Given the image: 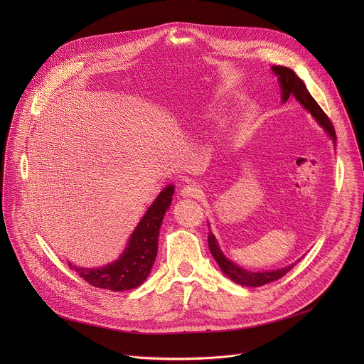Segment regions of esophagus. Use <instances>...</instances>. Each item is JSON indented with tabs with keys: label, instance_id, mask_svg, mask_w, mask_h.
<instances>
[{
	"label": "esophagus",
	"instance_id": "esophagus-1",
	"mask_svg": "<svg viewBox=\"0 0 364 364\" xmlns=\"http://www.w3.org/2000/svg\"><path fill=\"white\" fill-rule=\"evenodd\" d=\"M180 194H181L183 197L200 198V197H201V194H203V191H201V188H200L196 183H187V184H184V186L181 187Z\"/></svg>",
	"mask_w": 364,
	"mask_h": 364
}]
</instances>
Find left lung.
I'll return each mask as SVG.
<instances>
[{
	"label": "left lung",
	"instance_id": "left-lung-1",
	"mask_svg": "<svg viewBox=\"0 0 364 364\" xmlns=\"http://www.w3.org/2000/svg\"><path fill=\"white\" fill-rule=\"evenodd\" d=\"M272 72L278 76V82H279L281 92H282V102H287L289 96H295V99L301 103V105L311 115L316 118V121L324 128V131L336 142V131H334V127H333L330 118L320 108V105L316 102V99L309 95V92L305 87L304 82L295 75V72L292 69H289V68H285V66H272ZM207 242H209L210 252H212L213 257L216 259V262L219 264L220 269L233 282H236L239 285H245V287H262V285H265L268 282H272V281H277V279L282 278L295 265L294 264V265L285 267L282 269L269 271V272H252V271L243 269V268L237 267L235 262L229 261V259L220 250V247H219V245L216 242V237L213 236L212 232L209 233Z\"/></svg>",
	"mask_w": 364,
	"mask_h": 364
}]
</instances>
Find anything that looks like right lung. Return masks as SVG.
<instances>
[{"mask_svg": "<svg viewBox=\"0 0 364 364\" xmlns=\"http://www.w3.org/2000/svg\"><path fill=\"white\" fill-rule=\"evenodd\" d=\"M174 186H167L154 200L132 232L124 253L103 268H80L68 264L87 284L111 291H127L139 287L149 275L159 249V235L164 215L171 204Z\"/></svg>", "mask_w": 364, "mask_h": 364, "instance_id": "add662e5", "label": "right lung"}]
</instances>
